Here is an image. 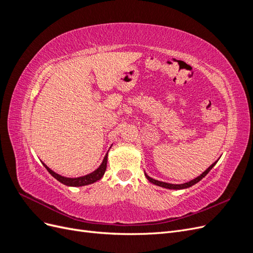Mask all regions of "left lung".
Listing matches in <instances>:
<instances>
[{"label": "left lung", "mask_w": 253, "mask_h": 253, "mask_svg": "<svg viewBox=\"0 0 253 253\" xmlns=\"http://www.w3.org/2000/svg\"><path fill=\"white\" fill-rule=\"evenodd\" d=\"M217 160H218V159H217ZM217 160H216V162H214V163H213V164L208 168V169H207L205 172H203L200 176H197L196 178H194V179H192V180H190V181H188V182H185V183H180V185H174V183H169V182H165V181H160V180L154 179V178L150 177V176H149L147 173H145V172H144V175H145V177H147V179H148L150 182L154 183V185H156V186H158V187H163V188L170 189V190H181V189H187V188L192 187L193 185H195V183H197V182L200 181V180H202V179L205 177V176L211 171L212 168L216 165Z\"/></svg>", "instance_id": "8db88e82"}]
</instances>
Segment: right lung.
Returning <instances> with one entry per match:
<instances>
[{
	"label": "right lung",
	"instance_id": "right-lung-1",
	"mask_svg": "<svg viewBox=\"0 0 253 253\" xmlns=\"http://www.w3.org/2000/svg\"><path fill=\"white\" fill-rule=\"evenodd\" d=\"M109 151H108V153H109ZM108 153L105 154L101 165L99 166L95 171H93L89 174L80 176V177H73V178L72 177H65V176H62V175H60L56 172H53L44 163H42V164L45 167V169H46L50 173V175L53 176V177H55L61 183H63V185L68 186V187H82V186L90 185V183H94L97 180L102 178V176L104 175L105 170H106V164H108Z\"/></svg>",
	"mask_w": 253,
	"mask_h": 253
}]
</instances>
